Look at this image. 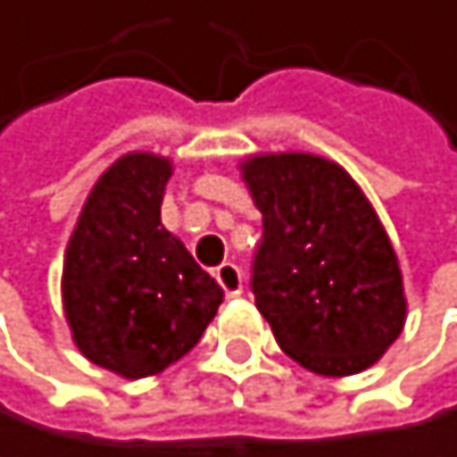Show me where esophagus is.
<instances>
[{"instance_id":"obj_1","label":"esophagus","mask_w":457,"mask_h":457,"mask_svg":"<svg viewBox=\"0 0 457 457\" xmlns=\"http://www.w3.org/2000/svg\"><path fill=\"white\" fill-rule=\"evenodd\" d=\"M216 282L224 287V293L230 298L241 295V290H244V274L236 262H221V266L216 269Z\"/></svg>"}]
</instances>
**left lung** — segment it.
<instances>
[{"label":"left lung","mask_w":457,"mask_h":457,"mask_svg":"<svg viewBox=\"0 0 457 457\" xmlns=\"http://www.w3.org/2000/svg\"><path fill=\"white\" fill-rule=\"evenodd\" d=\"M244 180L262 213L252 293L279 348L320 376L378 361L406 320L395 249L351 175L320 155H257Z\"/></svg>","instance_id":"obj_1"}]
</instances>
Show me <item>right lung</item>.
Here are the masks:
<instances>
[{
	"label": "right lung",
	"instance_id": "1",
	"mask_svg": "<svg viewBox=\"0 0 457 457\" xmlns=\"http://www.w3.org/2000/svg\"><path fill=\"white\" fill-rule=\"evenodd\" d=\"M167 159L129 153L87 197L71 236L62 302L79 351L98 367L145 378L186 356L224 290L164 230Z\"/></svg>",
	"mask_w": 457,
	"mask_h": 457
}]
</instances>
